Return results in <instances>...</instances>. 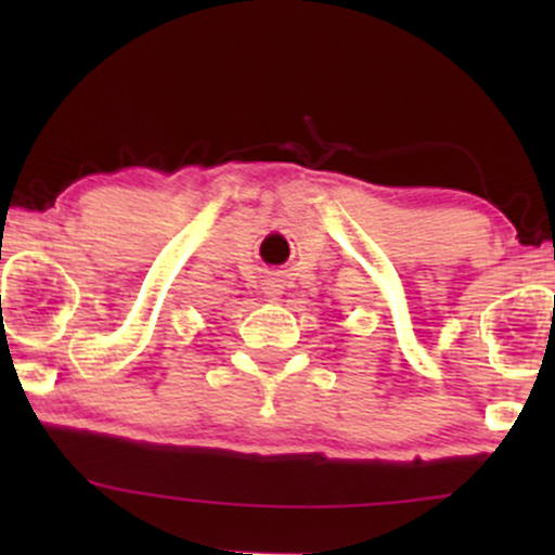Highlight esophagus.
I'll return each mask as SVG.
<instances>
[{"label":"esophagus","mask_w":555,"mask_h":555,"mask_svg":"<svg viewBox=\"0 0 555 555\" xmlns=\"http://www.w3.org/2000/svg\"><path fill=\"white\" fill-rule=\"evenodd\" d=\"M284 292V282L282 279H271L269 284H266V295H269L271 299H279V295Z\"/></svg>","instance_id":"obj_1"}]
</instances>
